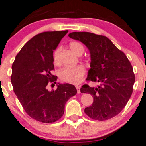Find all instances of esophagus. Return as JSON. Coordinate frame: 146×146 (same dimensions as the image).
I'll return each instance as SVG.
<instances>
[{
	"label": "esophagus",
	"instance_id": "esophagus-1",
	"mask_svg": "<svg viewBox=\"0 0 146 146\" xmlns=\"http://www.w3.org/2000/svg\"><path fill=\"white\" fill-rule=\"evenodd\" d=\"M76 89H77L78 93H80V86H78V85H76Z\"/></svg>",
	"mask_w": 146,
	"mask_h": 146
}]
</instances>
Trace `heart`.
Here are the masks:
<instances>
[{
	"instance_id": "obj_1",
	"label": "heart",
	"mask_w": 146,
	"mask_h": 146,
	"mask_svg": "<svg viewBox=\"0 0 146 146\" xmlns=\"http://www.w3.org/2000/svg\"><path fill=\"white\" fill-rule=\"evenodd\" d=\"M70 48L73 53L80 56L84 52V46L78 42H73L69 44ZM61 48L58 47L54 51L53 54V59L55 64H59L60 54H61ZM85 68L82 66H78L76 67H66L59 72V78L66 82L72 84H78L82 80L85 76Z\"/></svg>"
}]
</instances>
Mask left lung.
I'll return each mask as SVG.
<instances>
[{
  "instance_id": "1",
  "label": "left lung",
  "mask_w": 146,
  "mask_h": 146,
  "mask_svg": "<svg viewBox=\"0 0 146 146\" xmlns=\"http://www.w3.org/2000/svg\"><path fill=\"white\" fill-rule=\"evenodd\" d=\"M71 39L86 46L90 54L87 80L99 82L97 88L83 85L82 93L92 95L93 102L85 109L90 118L105 121L114 117L124 108L131 96L135 75L130 61L110 39L87 32H74Z\"/></svg>"
}]
</instances>
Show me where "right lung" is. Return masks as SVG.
Instances as JSON below:
<instances>
[{
  "label": "right lung",
  "instance_id": "1",
  "mask_svg": "<svg viewBox=\"0 0 146 146\" xmlns=\"http://www.w3.org/2000/svg\"><path fill=\"white\" fill-rule=\"evenodd\" d=\"M68 31L38 34L23 46L12 66L13 90L26 113L42 123H53L62 117L65 104L77 93L73 85L58 82L56 90L48 91V82L56 83L53 52Z\"/></svg>",
  "mask_w": 146,
  "mask_h": 146
}]
</instances>
